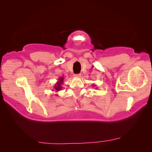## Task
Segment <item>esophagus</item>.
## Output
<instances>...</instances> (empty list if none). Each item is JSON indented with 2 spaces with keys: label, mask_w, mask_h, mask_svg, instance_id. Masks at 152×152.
<instances>
[{
  "label": "esophagus",
  "mask_w": 152,
  "mask_h": 152,
  "mask_svg": "<svg viewBox=\"0 0 152 152\" xmlns=\"http://www.w3.org/2000/svg\"><path fill=\"white\" fill-rule=\"evenodd\" d=\"M80 75H81L80 74H74V76L76 77V78H78V77H80Z\"/></svg>",
  "instance_id": "esophagus-1"
}]
</instances>
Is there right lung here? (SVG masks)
Segmentation results:
<instances>
[{
    "mask_svg": "<svg viewBox=\"0 0 152 152\" xmlns=\"http://www.w3.org/2000/svg\"><path fill=\"white\" fill-rule=\"evenodd\" d=\"M63 77H61V78H59V82L57 83V85H56L55 87H54L56 91H60L62 89L61 88V87H62L61 85H62V83H63Z\"/></svg>",
    "mask_w": 152,
    "mask_h": 152,
    "instance_id": "add662e5",
    "label": "right lung"
}]
</instances>
